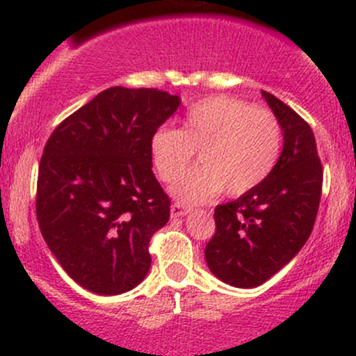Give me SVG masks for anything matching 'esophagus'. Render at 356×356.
I'll return each instance as SVG.
<instances>
[{"instance_id": "obj_1", "label": "esophagus", "mask_w": 356, "mask_h": 356, "mask_svg": "<svg viewBox=\"0 0 356 356\" xmlns=\"http://www.w3.org/2000/svg\"><path fill=\"white\" fill-rule=\"evenodd\" d=\"M189 212L191 211L187 209L186 206H182V204H179V202H175L170 206V216H172V218H184V216H187Z\"/></svg>"}]
</instances>
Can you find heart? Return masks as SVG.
Returning <instances> with one entry per match:
<instances>
[{"mask_svg": "<svg viewBox=\"0 0 356 356\" xmlns=\"http://www.w3.org/2000/svg\"><path fill=\"white\" fill-rule=\"evenodd\" d=\"M280 149V125L268 110L224 95L195 102L181 129L161 127L150 137V159L165 182H172L197 150L199 165L170 187L186 204L209 202L222 189L229 195L252 191L275 169Z\"/></svg>", "mask_w": 356, "mask_h": 356, "instance_id": "1", "label": "heart"}]
</instances>
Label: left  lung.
Wrapping results in <instances>:
<instances>
[{"label":"left lung","instance_id":"obj_1","mask_svg":"<svg viewBox=\"0 0 356 356\" xmlns=\"http://www.w3.org/2000/svg\"><path fill=\"white\" fill-rule=\"evenodd\" d=\"M283 132V150L259 186L216 207L206 263L222 283L256 288L284 268L312 234L323 172L313 130L271 93H261Z\"/></svg>","mask_w":356,"mask_h":356}]
</instances>
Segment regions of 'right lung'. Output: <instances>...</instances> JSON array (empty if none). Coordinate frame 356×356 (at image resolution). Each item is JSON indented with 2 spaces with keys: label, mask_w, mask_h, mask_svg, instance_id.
I'll list each match as a JSON object with an SVG mask.
<instances>
[{
  "label": "right lung",
  "mask_w": 356,
  "mask_h": 356,
  "mask_svg": "<svg viewBox=\"0 0 356 356\" xmlns=\"http://www.w3.org/2000/svg\"><path fill=\"white\" fill-rule=\"evenodd\" d=\"M181 105L157 88L112 87L65 118L44 145L36 218L75 283L120 295L149 273V243L170 216L150 137Z\"/></svg>",
  "instance_id": "add662e5"
}]
</instances>
